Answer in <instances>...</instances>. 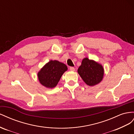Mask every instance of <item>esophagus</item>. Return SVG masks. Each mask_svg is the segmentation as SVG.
<instances>
[{
	"label": "esophagus",
	"instance_id": "1",
	"mask_svg": "<svg viewBox=\"0 0 134 134\" xmlns=\"http://www.w3.org/2000/svg\"><path fill=\"white\" fill-rule=\"evenodd\" d=\"M70 70L71 71H75V68L73 67H70Z\"/></svg>",
	"mask_w": 134,
	"mask_h": 134
}]
</instances>
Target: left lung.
<instances>
[{
    "label": "left lung",
    "mask_w": 134,
    "mask_h": 134,
    "mask_svg": "<svg viewBox=\"0 0 134 134\" xmlns=\"http://www.w3.org/2000/svg\"><path fill=\"white\" fill-rule=\"evenodd\" d=\"M77 72L83 81L90 86L100 83L103 80L104 74V68L101 64L88 58L82 59Z\"/></svg>",
    "instance_id": "left-lung-1"
}]
</instances>
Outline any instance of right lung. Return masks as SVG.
Returning <instances> with one entry per match:
<instances>
[{
	"label": "right lung",
	"mask_w": 134,
	"mask_h": 134,
	"mask_svg": "<svg viewBox=\"0 0 134 134\" xmlns=\"http://www.w3.org/2000/svg\"><path fill=\"white\" fill-rule=\"evenodd\" d=\"M67 69L65 64L56 60H51L38 72L37 77L42 85L47 88L52 89L57 85Z\"/></svg>",
	"instance_id": "1"
}]
</instances>
